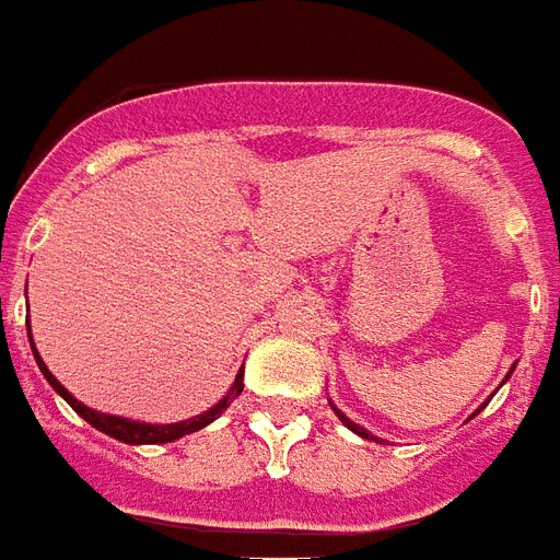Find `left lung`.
Returning a JSON list of instances; mask_svg holds the SVG:
<instances>
[{"mask_svg":"<svg viewBox=\"0 0 560 560\" xmlns=\"http://www.w3.org/2000/svg\"><path fill=\"white\" fill-rule=\"evenodd\" d=\"M514 366H517V364H514ZM514 366H511V370H508V375H505V382H508V378H511V373H514ZM505 382H502V384H505ZM490 396H493V394H490ZM328 405H331V411H335V413H337V420L343 422V425H347L349 432H355V434H358V438H364V441H382V438H375V434H373V432H366L364 425H358V422H352V420H349L347 413L340 411V408H335V402H331V399H328ZM485 405H488V402H485ZM485 405H481V408H485ZM481 408H479V411H481ZM479 411H472V417H476V413H479Z\"/></svg>","mask_w":560,"mask_h":560,"instance_id":"1","label":"left lung"}]
</instances>
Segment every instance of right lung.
<instances>
[{
    "mask_svg": "<svg viewBox=\"0 0 560 560\" xmlns=\"http://www.w3.org/2000/svg\"><path fill=\"white\" fill-rule=\"evenodd\" d=\"M28 343H32V352H34V361H37V366H40V373L46 382L52 384V390L58 396H61L63 402L70 405L72 411L79 413L81 420H88L93 425V429H100L102 434H108V438H114V441L119 443H128V446H143V443H173L178 441V438H185V434H194L199 432V429H205V425H211L220 413L229 408V405L237 399V396L243 394V366L237 370V375H234V384L229 387V394L220 399L217 405H211L208 411L196 413V417H190V420H182V422H140V420H128V417H117V413H102V411H93V408H88L84 402H79L75 396L63 387L58 378H55L52 373H49V366L43 364L40 352L34 349V340H32V328H28Z\"/></svg>",
    "mask_w": 560,
    "mask_h": 560,
    "instance_id": "add662e5",
    "label": "right lung"
}]
</instances>
